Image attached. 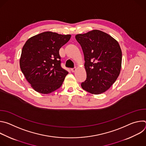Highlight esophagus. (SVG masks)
Masks as SVG:
<instances>
[{
    "label": "esophagus",
    "mask_w": 146,
    "mask_h": 146,
    "mask_svg": "<svg viewBox=\"0 0 146 146\" xmlns=\"http://www.w3.org/2000/svg\"><path fill=\"white\" fill-rule=\"evenodd\" d=\"M71 70H72V72H76V68H74L71 69Z\"/></svg>",
    "instance_id": "34e87169"
}]
</instances>
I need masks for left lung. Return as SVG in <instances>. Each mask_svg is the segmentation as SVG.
<instances>
[{
    "instance_id": "8db88e82",
    "label": "left lung",
    "mask_w": 146,
    "mask_h": 146,
    "mask_svg": "<svg viewBox=\"0 0 146 146\" xmlns=\"http://www.w3.org/2000/svg\"><path fill=\"white\" fill-rule=\"evenodd\" d=\"M76 38L84 53L87 72L81 87L92 94L105 92L120 73L122 51L118 41L99 30L78 34Z\"/></svg>"
}]
</instances>
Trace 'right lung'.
Returning <instances> with one entry per match:
<instances>
[{
  "label": "right lung",
  "instance_id": "1",
  "mask_svg": "<svg viewBox=\"0 0 146 146\" xmlns=\"http://www.w3.org/2000/svg\"><path fill=\"white\" fill-rule=\"evenodd\" d=\"M70 37V35L45 32L26 41L19 65L34 90L47 94L61 87L68 72L60 66L59 51Z\"/></svg>",
  "mask_w": 146,
  "mask_h": 146
}]
</instances>
